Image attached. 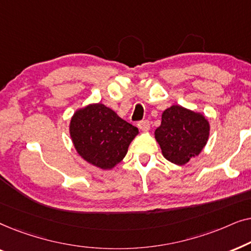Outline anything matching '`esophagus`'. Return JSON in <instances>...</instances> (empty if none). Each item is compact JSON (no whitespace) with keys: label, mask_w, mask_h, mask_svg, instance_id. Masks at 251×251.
Returning <instances> with one entry per match:
<instances>
[{"label":"esophagus","mask_w":251,"mask_h":251,"mask_svg":"<svg viewBox=\"0 0 251 251\" xmlns=\"http://www.w3.org/2000/svg\"><path fill=\"white\" fill-rule=\"evenodd\" d=\"M137 126H138V128L140 130H143V131H147V130L150 129L151 123H150L149 120H143V121H139L138 125H137Z\"/></svg>","instance_id":"obj_1"}]
</instances>
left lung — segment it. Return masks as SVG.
I'll list each match as a JSON object with an SVG mask.
<instances>
[{"label": "left lung", "mask_w": 251, "mask_h": 251, "mask_svg": "<svg viewBox=\"0 0 251 251\" xmlns=\"http://www.w3.org/2000/svg\"><path fill=\"white\" fill-rule=\"evenodd\" d=\"M209 122L200 113L174 105L162 113L161 126L155 130L156 142L163 156L175 164L187 163L199 155L207 144Z\"/></svg>", "instance_id": "1"}]
</instances>
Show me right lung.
Instances as JSON below:
<instances>
[{
	"label": "right lung",
	"mask_w": 251,
	"mask_h": 251,
	"mask_svg": "<svg viewBox=\"0 0 251 251\" xmlns=\"http://www.w3.org/2000/svg\"><path fill=\"white\" fill-rule=\"evenodd\" d=\"M70 132L77 153L89 163L112 169L128 152L138 129L102 104L78 109L71 120Z\"/></svg>",
	"instance_id": "add662e5"
}]
</instances>
